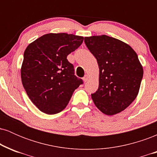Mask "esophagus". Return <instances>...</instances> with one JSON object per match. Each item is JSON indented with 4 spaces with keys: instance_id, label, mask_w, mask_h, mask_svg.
I'll use <instances>...</instances> for the list:
<instances>
[{
    "instance_id": "34e87169",
    "label": "esophagus",
    "mask_w": 157,
    "mask_h": 157,
    "mask_svg": "<svg viewBox=\"0 0 157 157\" xmlns=\"http://www.w3.org/2000/svg\"><path fill=\"white\" fill-rule=\"evenodd\" d=\"M89 80V76L88 75H86L84 76V77H83V81L84 82H87L88 80Z\"/></svg>"
}]
</instances>
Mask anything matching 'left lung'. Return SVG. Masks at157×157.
I'll list each match as a JSON object with an SVG mask.
<instances>
[{"instance_id": "obj_1", "label": "left lung", "mask_w": 157, "mask_h": 157, "mask_svg": "<svg viewBox=\"0 0 157 157\" xmlns=\"http://www.w3.org/2000/svg\"><path fill=\"white\" fill-rule=\"evenodd\" d=\"M85 44L96 57L99 87L91 94L94 103L104 114L124 111L137 97L143 68L128 44L107 35L85 37Z\"/></svg>"}]
</instances>
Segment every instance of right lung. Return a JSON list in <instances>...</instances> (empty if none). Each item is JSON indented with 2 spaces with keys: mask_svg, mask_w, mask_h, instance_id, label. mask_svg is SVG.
Masks as SVG:
<instances>
[{
  "mask_svg": "<svg viewBox=\"0 0 157 157\" xmlns=\"http://www.w3.org/2000/svg\"><path fill=\"white\" fill-rule=\"evenodd\" d=\"M83 37L48 33L29 44L21 69L22 84L31 101L47 114L62 111L82 83L67 56L82 44Z\"/></svg>",
  "mask_w": 157,
  "mask_h": 157,
  "instance_id": "right-lung-1",
  "label": "right lung"
}]
</instances>
